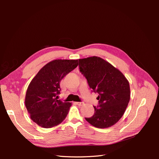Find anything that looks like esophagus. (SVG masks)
<instances>
[{
	"instance_id": "esophagus-1",
	"label": "esophagus",
	"mask_w": 159,
	"mask_h": 159,
	"mask_svg": "<svg viewBox=\"0 0 159 159\" xmlns=\"http://www.w3.org/2000/svg\"><path fill=\"white\" fill-rule=\"evenodd\" d=\"M77 105H80V106H81V105H84V102H76L75 103Z\"/></svg>"
}]
</instances>
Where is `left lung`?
I'll return each instance as SVG.
<instances>
[{
    "label": "left lung",
    "instance_id": "1",
    "mask_svg": "<svg viewBox=\"0 0 159 159\" xmlns=\"http://www.w3.org/2000/svg\"><path fill=\"white\" fill-rule=\"evenodd\" d=\"M79 68L89 88L99 94L93 115L85 120L97 128L113 126L122 117L129 102L128 80L118 69L98 56L79 59Z\"/></svg>",
    "mask_w": 159,
    "mask_h": 159
}]
</instances>
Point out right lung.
I'll list each match as a JSON object with an SVG mask.
<instances>
[{
    "label": "right lung",
    "instance_id": "add662e5",
    "mask_svg": "<svg viewBox=\"0 0 159 159\" xmlns=\"http://www.w3.org/2000/svg\"><path fill=\"white\" fill-rule=\"evenodd\" d=\"M78 66V60H54L40 70L28 85L25 105L32 121L43 128L60 124L71 103L57 99L60 81Z\"/></svg>",
    "mask_w": 159,
    "mask_h": 159
}]
</instances>
